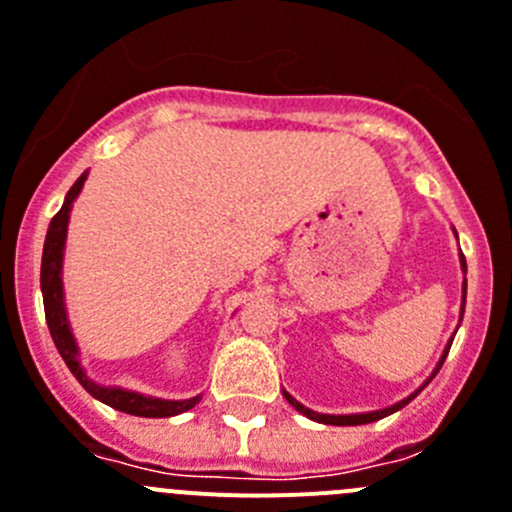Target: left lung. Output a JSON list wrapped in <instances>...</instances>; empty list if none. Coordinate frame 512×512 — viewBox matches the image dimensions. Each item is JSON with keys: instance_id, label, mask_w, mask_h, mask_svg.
Returning <instances> with one entry per match:
<instances>
[{"instance_id": "obj_1", "label": "left lung", "mask_w": 512, "mask_h": 512, "mask_svg": "<svg viewBox=\"0 0 512 512\" xmlns=\"http://www.w3.org/2000/svg\"><path fill=\"white\" fill-rule=\"evenodd\" d=\"M460 267H463V272H468V265H465V257H463V255H460ZM465 292H468V280H463V310H460V315H463V312H465ZM450 345H453V342H448V347H445L443 357H440L438 367H435V370H433V375L428 377V382L433 380V377L438 375V370H440V367H443L445 357H448V352H450ZM428 382H425V385H428ZM425 385H423V388H425ZM423 388H420V390H423ZM420 390H415V393L410 395V398L400 400V403L390 405V408H385V410H372V413H355V415H322V413H315V410H310V408H305V405H300V403H297V400L292 398V395L287 393V390H282V395H285V398H287V403H290L292 408L297 410V413L307 415V418H310V420H315V423H325V425H365V423H375V420H380V418H388V415L398 413V410H400V408H405V405H408L410 400H413V398H418V393H420Z\"/></svg>"}]
</instances>
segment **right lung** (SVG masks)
Listing matches in <instances>:
<instances>
[{"mask_svg": "<svg viewBox=\"0 0 512 512\" xmlns=\"http://www.w3.org/2000/svg\"><path fill=\"white\" fill-rule=\"evenodd\" d=\"M84 180H87V172L69 187L67 197H64V205L57 215L52 217L47 230V240H44V252H42V297H44V315H47L49 335H52L54 345H57L59 355L67 362V367L72 370V375L77 377L79 385L87 390L92 398H97L99 403L109 405L114 410H122L127 415H137V418H172V415H180L185 410L195 408L200 403V395L190 400H162V398H150V395L132 393V390L122 388H104L97 385L94 380H89L87 372L82 370V362H79V347L74 342L72 330H69L67 310H64V292H62V257H64V240H67V225H69V212H72V202L77 200V195L82 192Z\"/></svg>", "mask_w": 512, "mask_h": 512, "instance_id": "obj_1", "label": "right lung"}]
</instances>
